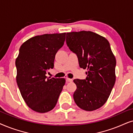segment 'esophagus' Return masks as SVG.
Segmentation results:
<instances>
[{
	"instance_id": "esophagus-1",
	"label": "esophagus",
	"mask_w": 133,
	"mask_h": 133,
	"mask_svg": "<svg viewBox=\"0 0 133 133\" xmlns=\"http://www.w3.org/2000/svg\"><path fill=\"white\" fill-rule=\"evenodd\" d=\"M66 81H67V82H72V81H73V79L69 78H66Z\"/></svg>"
}]
</instances>
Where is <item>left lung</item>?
Instances as JSON below:
<instances>
[{
    "instance_id": "obj_1",
    "label": "left lung",
    "mask_w": 133,
    "mask_h": 133,
    "mask_svg": "<svg viewBox=\"0 0 133 133\" xmlns=\"http://www.w3.org/2000/svg\"><path fill=\"white\" fill-rule=\"evenodd\" d=\"M66 44L77 55L81 68L88 69L84 79H75L74 99L78 107L92 111L107 102L116 81V60L107 39L92 31L66 34Z\"/></svg>"
}]
</instances>
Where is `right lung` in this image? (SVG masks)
<instances>
[{"label": "right lung", "mask_w": 133, "mask_h": 133, "mask_svg": "<svg viewBox=\"0 0 133 133\" xmlns=\"http://www.w3.org/2000/svg\"><path fill=\"white\" fill-rule=\"evenodd\" d=\"M65 33L45 34L28 39L16 59V81L30 108L44 113L53 109L65 83L64 78L46 77L54 67L55 55L64 43Z\"/></svg>", "instance_id": "obj_1"}]
</instances>
